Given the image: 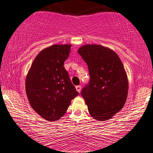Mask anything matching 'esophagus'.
<instances>
[{
    "label": "esophagus",
    "mask_w": 153,
    "mask_h": 153,
    "mask_svg": "<svg viewBox=\"0 0 153 153\" xmlns=\"http://www.w3.org/2000/svg\"><path fill=\"white\" fill-rule=\"evenodd\" d=\"M75 88H76V90L78 91L79 93H80V91H81V89H82V87H81L80 85H78V86L75 87Z\"/></svg>",
    "instance_id": "obj_1"
}]
</instances>
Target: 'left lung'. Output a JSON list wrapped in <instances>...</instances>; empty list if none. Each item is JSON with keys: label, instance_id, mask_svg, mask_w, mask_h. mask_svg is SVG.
<instances>
[{"label": "left lung", "instance_id": "1", "mask_svg": "<svg viewBox=\"0 0 153 153\" xmlns=\"http://www.w3.org/2000/svg\"><path fill=\"white\" fill-rule=\"evenodd\" d=\"M88 66L89 81L81 91L91 117L108 120L123 108L128 94L125 68L117 54L97 45H85L78 50Z\"/></svg>", "mask_w": 153, "mask_h": 153}]
</instances>
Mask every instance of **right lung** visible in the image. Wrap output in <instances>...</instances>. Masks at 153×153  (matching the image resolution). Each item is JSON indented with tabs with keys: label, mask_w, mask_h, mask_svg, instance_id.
<instances>
[{
	"label": "right lung",
	"mask_w": 153,
	"mask_h": 153,
	"mask_svg": "<svg viewBox=\"0 0 153 153\" xmlns=\"http://www.w3.org/2000/svg\"><path fill=\"white\" fill-rule=\"evenodd\" d=\"M71 48V45H54L44 49L26 76V92L30 106L47 120H59L79 94L64 66Z\"/></svg>",
	"instance_id": "1"
}]
</instances>
